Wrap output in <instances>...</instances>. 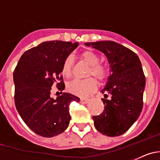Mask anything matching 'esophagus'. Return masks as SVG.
Segmentation results:
<instances>
[{"instance_id": "1", "label": "esophagus", "mask_w": 160, "mask_h": 160, "mask_svg": "<svg viewBox=\"0 0 160 160\" xmlns=\"http://www.w3.org/2000/svg\"><path fill=\"white\" fill-rule=\"evenodd\" d=\"M89 102V99L88 98H80V102L82 103V104H86V103H87Z\"/></svg>"}]
</instances>
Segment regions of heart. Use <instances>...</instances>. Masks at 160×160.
<instances>
[{
    "instance_id": "heart-1",
    "label": "heart",
    "mask_w": 160,
    "mask_h": 160,
    "mask_svg": "<svg viewBox=\"0 0 160 160\" xmlns=\"http://www.w3.org/2000/svg\"><path fill=\"white\" fill-rule=\"evenodd\" d=\"M81 58L90 66L87 76L93 75L96 78L102 81L108 75V69L105 65L99 63V58L95 53L90 50H86L80 55ZM73 57L69 55L62 65V73L66 78H70L73 73ZM97 87L96 80L92 77L85 79H73V81L67 83V90L74 95L85 97L93 92Z\"/></svg>"
}]
</instances>
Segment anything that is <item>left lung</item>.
I'll return each mask as SVG.
<instances>
[{"label":"left lung","mask_w":160,"mask_h":160,"mask_svg":"<svg viewBox=\"0 0 160 160\" xmlns=\"http://www.w3.org/2000/svg\"><path fill=\"white\" fill-rule=\"evenodd\" d=\"M85 45L102 52L111 65V75L102 90L105 93V98H102L104 110L99 115L93 116L94 127L107 136L122 135L138 119L143 106L146 78L140 60L132 50L112 41ZM107 92L112 95L110 100Z\"/></svg>","instance_id":"obj_1"}]
</instances>
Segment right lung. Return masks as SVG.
<instances>
[{"instance_id":"right-lung-1","label":"right lung","mask_w":160,"mask_h":160,"mask_svg":"<svg viewBox=\"0 0 160 160\" xmlns=\"http://www.w3.org/2000/svg\"><path fill=\"white\" fill-rule=\"evenodd\" d=\"M78 46L62 41L45 42L22 54L13 71L14 101L25 123L38 135L53 137L62 133L70 120V105L79 98L69 93L53 99V85L65 88L62 65Z\"/></svg>"}]
</instances>
